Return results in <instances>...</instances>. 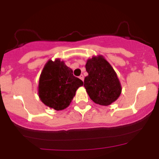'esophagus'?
I'll return each instance as SVG.
<instances>
[{
  "mask_svg": "<svg viewBox=\"0 0 159 159\" xmlns=\"http://www.w3.org/2000/svg\"><path fill=\"white\" fill-rule=\"evenodd\" d=\"M79 78L81 80V81H84V75H80V76H79Z\"/></svg>",
  "mask_w": 159,
  "mask_h": 159,
  "instance_id": "obj_1",
  "label": "esophagus"
}]
</instances>
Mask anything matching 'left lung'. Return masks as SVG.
Segmentation results:
<instances>
[{"label": "left lung", "mask_w": 159, "mask_h": 159, "mask_svg": "<svg viewBox=\"0 0 159 159\" xmlns=\"http://www.w3.org/2000/svg\"><path fill=\"white\" fill-rule=\"evenodd\" d=\"M84 87L90 98L96 104L108 106L115 102L121 93V85L116 72L102 55L88 59Z\"/></svg>", "instance_id": "obj_1"}]
</instances>
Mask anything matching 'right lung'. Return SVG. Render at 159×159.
Instances as JSON below:
<instances>
[{"label":"right lung","instance_id":"obj_1","mask_svg":"<svg viewBox=\"0 0 159 159\" xmlns=\"http://www.w3.org/2000/svg\"><path fill=\"white\" fill-rule=\"evenodd\" d=\"M83 81L73 75L65 61L56 58L44 65L39 78L38 96L41 102L56 111L68 108Z\"/></svg>","mask_w":159,"mask_h":159}]
</instances>
